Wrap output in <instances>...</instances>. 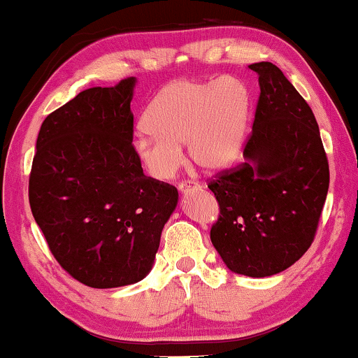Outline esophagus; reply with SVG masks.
I'll return each instance as SVG.
<instances>
[{
    "label": "esophagus",
    "instance_id": "34e87169",
    "mask_svg": "<svg viewBox=\"0 0 358 358\" xmlns=\"http://www.w3.org/2000/svg\"><path fill=\"white\" fill-rule=\"evenodd\" d=\"M178 189L182 194H188V193H193V192H200L201 187L200 185L193 183V182H182L178 185Z\"/></svg>",
    "mask_w": 358,
    "mask_h": 358
}]
</instances>
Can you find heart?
<instances>
[{
  "instance_id": "obj_1",
  "label": "heart",
  "mask_w": 358,
  "mask_h": 358,
  "mask_svg": "<svg viewBox=\"0 0 358 358\" xmlns=\"http://www.w3.org/2000/svg\"><path fill=\"white\" fill-rule=\"evenodd\" d=\"M251 119V94L234 78L210 83L176 80L148 107L134 140V153L148 173L169 180L182 164V147L189 160L208 173L229 169L241 155Z\"/></svg>"
}]
</instances>
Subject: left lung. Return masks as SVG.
<instances>
[{
    "label": "left lung",
    "instance_id": "1",
    "mask_svg": "<svg viewBox=\"0 0 358 358\" xmlns=\"http://www.w3.org/2000/svg\"><path fill=\"white\" fill-rule=\"evenodd\" d=\"M259 76L244 162L208 185L220 205L211 243L226 268L250 278L282 273L314 241L329 189V164L317 120L273 62Z\"/></svg>",
    "mask_w": 358,
    "mask_h": 358
}]
</instances>
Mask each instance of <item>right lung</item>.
<instances>
[{"mask_svg": "<svg viewBox=\"0 0 358 358\" xmlns=\"http://www.w3.org/2000/svg\"><path fill=\"white\" fill-rule=\"evenodd\" d=\"M137 79L92 87L46 117L29 205L59 264L89 287L135 284L153 268L178 192L145 176L134 153Z\"/></svg>", "mask_w": 358, "mask_h": 358, "instance_id": "right-lung-1", "label": "right lung"}]
</instances>
